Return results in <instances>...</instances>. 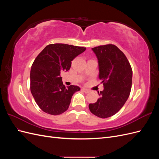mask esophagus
<instances>
[{
	"label": "esophagus",
	"mask_w": 159,
	"mask_h": 159,
	"mask_svg": "<svg viewBox=\"0 0 159 159\" xmlns=\"http://www.w3.org/2000/svg\"><path fill=\"white\" fill-rule=\"evenodd\" d=\"M82 90H83L84 92H85V93H89V91H90L89 89H85V88H83V89H82Z\"/></svg>",
	"instance_id": "esophagus-1"
}]
</instances>
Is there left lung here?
Masks as SVG:
<instances>
[{
    "instance_id": "obj_1",
    "label": "left lung",
    "mask_w": 159,
    "mask_h": 159,
    "mask_svg": "<svg viewBox=\"0 0 159 159\" xmlns=\"http://www.w3.org/2000/svg\"><path fill=\"white\" fill-rule=\"evenodd\" d=\"M98 60L99 78L103 90L98 92L100 98L89 108L100 118L111 117L125 103L131 92L133 71L127 57L113 44L93 48Z\"/></svg>"
}]
</instances>
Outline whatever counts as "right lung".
Segmentation results:
<instances>
[{"mask_svg":"<svg viewBox=\"0 0 159 159\" xmlns=\"http://www.w3.org/2000/svg\"><path fill=\"white\" fill-rule=\"evenodd\" d=\"M85 49L73 45L52 44L36 57L30 70V91L43 111L57 115L68 109L72 95L80 88L72 85L66 88L60 73L68 71L71 61Z\"/></svg>","mask_w":159,"mask_h":159,"instance_id":"right-lung-1","label":"right lung"}]
</instances>
